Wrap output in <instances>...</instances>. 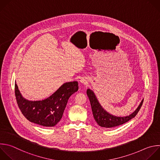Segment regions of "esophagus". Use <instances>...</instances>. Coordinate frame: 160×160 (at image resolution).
Listing matches in <instances>:
<instances>
[{"mask_svg": "<svg viewBox=\"0 0 160 160\" xmlns=\"http://www.w3.org/2000/svg\"><path fill=\"white\" fill-rule=\"evenodd\" d=\"M80 82H81L82 83H83V84H86V83H87L86 79H85V78H82L80 79Z\"/></svg>", "mask_w": 160, "mask_h": 160, "instance_id": "34e87169", "label": "esophagus"}]
</instances>
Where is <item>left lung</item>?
<instances>
[{"instance_id": "1", "label": "left lung", "mask_w": 160, "mask_h": 160, "mask_svg": "<svg viewBox=\"0 0 160 160\" xmlns=\"http://www.w3.org/2000/svg\"><path fill=\"white\" fill-rule=\"evenodd\" d=\"M87 94L90 102L93 116L96 122L100 126L105 128H111L122 125L134 118L140 110L144 100H142L138 108L130 115L125 117H118L109 114L102 107L94 92L92 90L88 88Z\"/></svg>"}]
</instances>
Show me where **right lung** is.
I'll list each match as a JSON object with an SVG mask.
<instances>
[{"mask_svg": "<svg viewBox=\"0 0 160 160\" xmlns=\"http://www.w3.org/2000/svg\"><path fill=\"white\" fill-rule=\"evenodd\" d=\"M77 82L63 83L46 99L32 101L21 95L15 82V95L19 108L30 122L44 127L55 126L61 120L70 97L77 92Z\"/></svg>", "mask_w": 160, "mask_h": 160, "instance_id": "add662e5", "label": "right lung"}]
</instances>
